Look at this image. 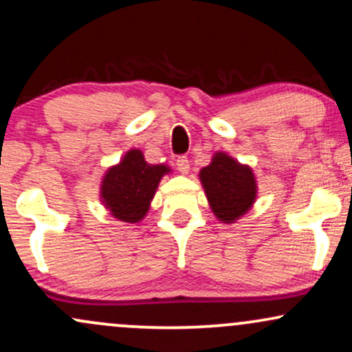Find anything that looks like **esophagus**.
Segmentation results:
<instances>
[{
  "mask_svg": "<svg viewBox=\"0 0 352 352\" xmlns=\"http://www.w3.org/2000/svg\"><path fill=\"white\" fill-rule=\"evenodd\" d=\"M177 168H179L180 173H188V170H190V162H188L187 157L180 155L179 159H177Z\"/></svg>",
  "mask_w": 352,
  "mask_h": 352,
  "instance_id": "esophagus-1",
  "label": "esophagus"
}]
</instances>
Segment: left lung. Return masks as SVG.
<instances>
[{
    "label": "left lung",
    "instance_id": "8db88e82",
    "mask_svg": "<svg viewBox=\"0 0 352 352\" xmlns=\"http://www.w3.org/2000/svg\"><path fill=\"white\" fill-rule=\"evenodd\" d=\"M208 205L221 223H235L253 207L258 195L252 167L225 152H215L199 173Z\"/></svg>",
    "mask_w": 352,
    "mask_h": 352
}]
</instances>
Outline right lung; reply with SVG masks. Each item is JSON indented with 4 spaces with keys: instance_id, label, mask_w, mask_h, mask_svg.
<instances>
[{
    "instance_id": "obj_1",
    "label": "right lung",
    "mask_w": 352,
    "mask_h": 352,
    "mask_svg": "<svg viewBox=\"0 0 352 352\" xmlns=\"http://www.w3.org/2000/svg\"><path fill=\"white\" fill-rule=\"evenodd\" d=\"M170 172V167L164 164H147L142 151L131 148L119 164L109 167L104 173L100 201L117 220L139 223L151 208L159 182Z\"/></svg>"
}]
</instances>
